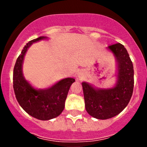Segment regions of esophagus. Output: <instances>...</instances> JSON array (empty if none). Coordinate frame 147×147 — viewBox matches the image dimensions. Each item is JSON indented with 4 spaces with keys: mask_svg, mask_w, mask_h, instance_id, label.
Listing matches in <instances>:
<instances>
[{
    "mask_svg": "<svg viewBox=\"0 0 147 147\" xmlns=\"http://www.w3.org/2000/svg\"><path fill=\"white\" fill-rule=\"evenodd\" d=\"M83 76H84V72H83V71H80L78 73V77L79 78H83Z\"/></svg>",
    "mask_w": 147,
    "mask_h": 147,
    "instance_id": "34e87169",
    "label": "esophagus"
}]
</instances>
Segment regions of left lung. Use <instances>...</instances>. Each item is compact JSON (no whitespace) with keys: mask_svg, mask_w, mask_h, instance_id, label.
Wrapping results in <instances>:
<instances>
[{"mask_svg":"<svg viewBox=\"0 0 147 147\" xmlns=\"http://www.w3.org/2000/svg\"><path fill=\"white\" fill-rule=\"evenodd\" d=\"M117 63V81L112 88H95L82 83L84 103L90 115L107 119L119 115L127 106L134 90V67L127 50L121 43L108 46Z\"/></svg>","mask_w":147,"mask_h":147,"instance_id":"1","label":"left lung"}]
</instances>
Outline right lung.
<instances>
[{
	"label": "right lung",
	"instance_id": "obj_1",
	"mask_svg": "<svg viewBox=\"0 0 147 147\" xmlns=\"http://www.w3.org/2000/svg\"><path fill=\"white\" fill-rule=\"evenodd\" d=\"M47 38L41 36L32 40L23 47L13 69V89L19 105L26 112L36 119L49 120L57 117L65 108V100L74 78L61 80L49 88L37 90L25 79L23 74V63L28 49L33 42Z\"/></svg>",
	"mask_w": 147,
	"mask_h": 147
}]
</instances>
